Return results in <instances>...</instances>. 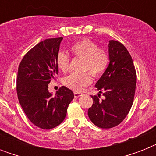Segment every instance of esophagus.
Wrapping results in <instances>:
<instances>
[{"mask_svg":"<svg viewBox=\"0 0 156 156\" xmlns=\"http://www.w3.org/2000/svg\"><path fill=\"white\" fill-rule=\"evenodd\" d=\"M74 97L75 98H78V97H80L81 95H82V93H78V92H74Z\"/></svg>","mask_w":156,"mask_h":156,"instance_id":"1","label":"esophagus"}]
</instances>
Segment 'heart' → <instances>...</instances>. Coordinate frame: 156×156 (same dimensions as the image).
Masks as SVG:
<instances>
[{"mask_svg": "<svg viewBox=\"0 0 156 156\" xmlns=\"http://www.w3.org/2000/svg\"><path fill=\"white\" fill-rule=\"evenodd\" d=\"M71 52L77 57L83 59L82 71H88L94 77H100L106 69L109 61L108 52L105 48H98L95 42L80 40L71 47ZM56 65L62 72H67L69 68L68 55L63 52H59L56 56ZM90 73H72L64 79V84L71 90L80 92L92 83Z\"/></svg>", "mask_w": 156, "mask_h": 156, "instance_id": "1", "label": "heart"}]
</instances>
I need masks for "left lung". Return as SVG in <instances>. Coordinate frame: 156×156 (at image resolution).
I'll use <instances>...</instances> for the list:
<instances>
[{
  "instance_id": "obj_1",
  "label": "left lung",
  "mask_w": 156,
  "mask_h": 156,
  "mask_svg": "<svg viewBox=\"0 0 156 156\" xmlns=\"http://www.w3.org/2000/svg\"><path fill=\"white\" fill-rule=\"evenodd\" d=\"M109 65L95 87L100 95H92L93 104L88 116L94 125L102 129L118 126L130 110L135 94L137 75L133 60L121 43L110 40Z\"/></svg>"
}]
</instances>
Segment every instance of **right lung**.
Masks as SVG:
<instances>
[{"instance_id": "right-lung-1", "label": "right lung", "mask_w": 156, "mask_h": 156, "mask_svg": "<svg viewBox=\"0 0 156 156\" xmlns=\"http://www.w3.org/2000/svg\"><path fill=\"white\" fill-rule=\"evenodd\" d=\"M62 37L40 42L26 54L18 66L17 94L23 111L35 126L55 128L66 118L73 91L61 87L52 96L48 84L58 74L56 56Z\"/></svg>"}]
</instances>
